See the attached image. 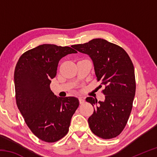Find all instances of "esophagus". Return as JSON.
<instances>
[{
  "mask_svg": "<svg viewBox=\"0 0 157 157\" xmlns=\"http://www.w3.org/2000/svg\"><path fill=\"white\" fill-rule=\"evenodd\" d=\"M79 103H80L81 105L83 104V103L85 102V100H84V98H82V97H79Z\"/></svg>",
  "mask_w": 157,
  "mask_h": 157,
  "instance_id": "esophagus-1",
  "label": "esophagus"
}]
</instances>
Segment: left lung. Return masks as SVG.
Returning <instances> with one entry per match:
<instances>
[{
	"instance_id": "obj_1",
	"label": "left lung",
	"mask_w": 157,
	"mask_h": 157,
	"mask_svg": "<svg viewBox=\"0 0 157 157\" xmlns=\"http://www.w3.org/2000/svg\"><path fill=\"white\" fill-rule=\"evenodd\" d=\"M73 48L91 57L98 81L105 86L104 101L92 97L86 99L95 106L88 119L90 129L103 139L115 138L126 125L136 91L132 60L123 48L103 39H94Z\"/></svg>"
}]
</instances>
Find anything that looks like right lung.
I'll list each match as a JSON object with an SVG mask.
<instances>
[{"instance_id":"obj_1","label":"right lung","mask_w":157,"mask_h":157,"mask_svg":"<svg viewBox=\"0 0 157 157\" xmlns=\"http://www.w3.org/2000/svg\"><path fill=\"white\" fill-rule=\"evenodd\" d=\"M78 52L71 47L43 44L20 57L14 71L16 101L32 132L39 139L54 143L67 134L79 106L75 97H57L50 88L59 60Z\"/></svg>"}]
</instances>
